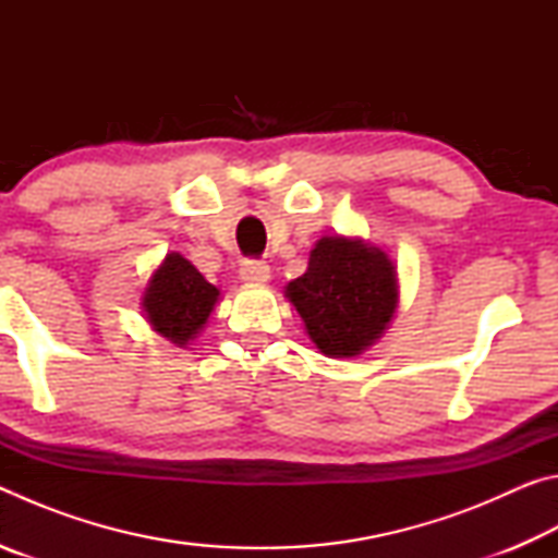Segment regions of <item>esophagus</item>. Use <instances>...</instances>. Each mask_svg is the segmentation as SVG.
<instances>
[{
	"instance_id": "obj_1",
	"label": "esophagus",
	"mask_w": 558,
	"mask_h": 558,
	"mask_svg": "<svg viewBox=\"0 0 558 558\" xmlns=\"http://www.w3.org/2000/svg\"><path fill=\"white\" fill-rule=\"evenodd\" d=\"M239 276L243 282H268L270 280V266L266 260H243Z\"/></svg>"
}]
</instances>
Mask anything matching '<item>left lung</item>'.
I'll return each instance as SVG.
<instances>
[{
  "label": "left lung",
  "instance_id": "obj_1",
  "mask_svg": "<svg viewBox=\"0 0 558 558\" xmlns=\"http://www.w3.org/2000/svg\"><path fill=\"white\" fill-rule=\"evenodd\" d=\"M310 339L335 359L356 356L389 327L399 305L393 260L362 239L325 235L310 251L307 270L288 282Z\"/></svg>",
  "mask_w": 558,
  "mask_h": 558
}]
</instances>
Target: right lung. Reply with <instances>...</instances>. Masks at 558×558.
<instances>
[{
    "label": "right lung",
    "instance_id": "1",
    "mask_svg": "<svg viewBox=\"0 0 558 558\" xmlns=\"http://www.w3.org/2000/svg\"><path fill=\"white\" fill-rule=\"evenodd\" d=\"M216 300L219 290L192 263L179 253H167L147 282L143 307L155 332L184 347L202 332Z\"/></svg>",
    "mask_w": 558,
    "mask_h": 558
}]
</instances>
